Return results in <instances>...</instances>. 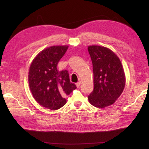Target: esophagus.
I'll list each match as a JSON object with an SVG mask.
<instances>
[{
	"label": "esophagus",
	"mask_w": 149,
	"mask_h": 149,
	"mask_svg": "<svg viewBox=\"0 0 149 149\" xmlns=\"http://www.w3.org/2000/svg\"><path fill=\"white\" fill-rule=\"evenodd\" d=\"M80 84H81V82H80V81H79V82H78V83H76V87H77V88H79V87L80 86Z\"/></svg>",
	"instance_id": "34e87169"
}]
</instances>
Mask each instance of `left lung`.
Segmentation results:
<instances>
[{
  "label": "left lung",
  "mask_w": 149,
  "mask_h": 149,
  "mask_svg": "<svg viewBox=\"0 0 149 149\" xmlns=\"http://www.w3.org/2000/svg\"><path fill=\"white\" fill-rule=\"evenodd\" d=\"M93 70V91L88 96L91 104L104 108L114 104L124 91L125 76L119 57L104 47H88Z\"/></svg>",
  "instance_id": "8db88e82"
}]
</instances>
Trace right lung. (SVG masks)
<instances>
[{"instance_id":"right-lung-1","label":"right lung","mask_w":149,"mask_h":149,"mask_svg":"<svg viewBox=\"0 0 149 149\" xmlns=\"http://www.w3.org/2000/svg\"><path fill=\"white\" fill-rule=\"evenodd\" d=\"M68 46H52L44 49L35 57L29 72L31 94L40 105L51 110L63 106L66 96L76 88L70 82L68 71H58L57 65Z\"/></svg>"}]
</instances>
